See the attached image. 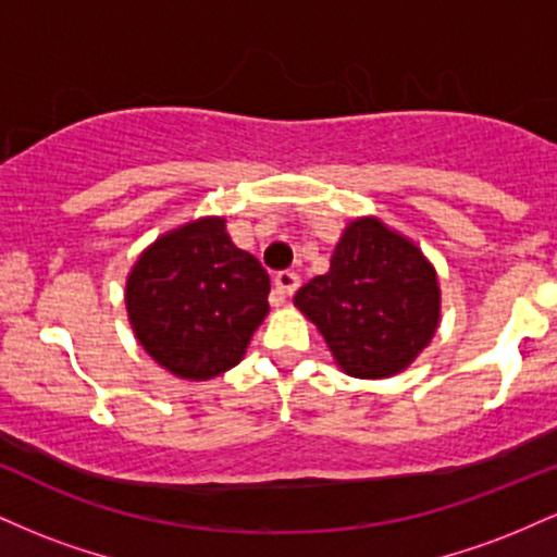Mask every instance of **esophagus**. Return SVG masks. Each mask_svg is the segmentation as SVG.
I'll return each mask as SVG.
<instances>
[{"label": "esophagus", "instance_id": "esophagus-1", "mask_svg": "<svg viewBox=\"0 0 557 557\" xmlns=\"http://www.w3.org/2000/svg\"><path fill=\"white\" fill-rule=\"evenodd\" d=\"M298 274L296 272H277L274 274V283H272V293H270V300L272 306H280L287 296H293V293L298 290Z\"/></svg>", "mask_w": 557, "mask_h": 557}]
</instances>
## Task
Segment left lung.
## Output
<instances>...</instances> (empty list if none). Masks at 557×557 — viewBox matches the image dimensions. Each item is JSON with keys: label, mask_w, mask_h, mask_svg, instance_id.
<instances>
[{"label": "left lung", "mask_w": 557, "mask_h": 557, "mask_svg": "<svg viewBox=\"0 0 557 557\" xmlns=\"http://www.w3.org/2000/svg\"><path fill=\"white\" fill-rule=\"evenodd\" d=\"M293 304L317 324L345 374L382 380L411 367L432 343L443 293L417 243L369 214L345 225L330 272L300 287Z\"/></svg>", "instance_id": "obj_1"}]
</instances>
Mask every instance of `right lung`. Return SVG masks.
Listing matches in <instances>:
<instances>
[{
    "label": "right lung",
    "instance_id": "right-lung-1",
    "mask_svg": "<svg viewBox=\"0 0 557 557\" xmlns=\"http://www.w3.org/2000/svg\"><path fill=\"white\" fill-rule=\"evenodd\" d=\"M270 274L230 240L225 216H198L144 248L125 280L140 348L170 374L207 382L246 356L270 304Z\"/></svg>",
    "mask_w": 557,
    "mask_h": 557
}]
</instances>
